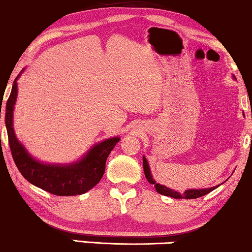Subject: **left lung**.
<instances>
[{
	"label": "left lung",
	"mask_w": 252,
	"mask_h": 252,
	"mask_svg": "<svg viewBox=\"0 0 252 252\" xmlns=\"http://www.w3.org/2000/svg\"><path fill=\"white\" fill-rule=\"evenodd\" d=\"M143 171H144V174H146L147 180L149 181V184L155 185V188H156V190L159 192V194L164 196H170L172 198H185V199L198 198L201 197V196L209 194L210 191H212L213 189L218 187V186H216V187L208 188V189H188V190H186L184 194H180V192H178L177 190H172V189L165 187V186L156 184V181L154 180L153 175L150 173V168H149V165H148V161L144 157H143Z\"/></svg>",
	"instance_id": "1"
}]
</instances>
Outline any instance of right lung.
I'll return each mask as SVG.
<instances>
[{
  "instance_id": "right-lung-1",
  "label": "right lung",
  "mask_w": 252,
  "mask_h": 252,
  "mask_svg": "<svg viewBox=\"0 0 252 252\" xmlns=\"http://www.w3.org/2000/svg\"><path fill=\"white\" fill-rule=\"evenodd\" d=\"M16 80L13 81L11 94L6 101L5 126L10 150L17 168L27 181L50 194L57 196L85 194L102 179L106 158L119 141V137H111L96 144L78 163L66 166L39 163L26 153L25 148L18 142L13 133L12 115L17 97Z\"/></svg>"
}]
</instances>
